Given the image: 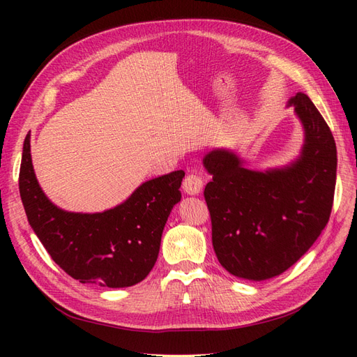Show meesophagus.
<instances>
[{
    "mask_svg": "<svg viewBox=\"0 0 357 357\" xmlns=\"http://www.w3.org/2000/svg\"><path fill=\"white\" fill-rule=\"evenodd\" d=\"M183 189L189 195H198L202 189V178L197 172H189V174L183 180Z\"/></svg>",
    "mask_w": 357,
    "mask_h": 357,
    "instance_id": "1",
    "label": "esophagus"
}]
</instances>
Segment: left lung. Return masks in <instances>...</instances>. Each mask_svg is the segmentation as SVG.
Returning a JSON list of instances; mask_svg holds the SVG:
<instances>
[{
	"label": "left lung",
	"mask_w": 357,
	"mask_h": 357,
	"mask_svg": "<svg viewBox=\"0 0 357 357\" xmlns=\"http://www.w3.org/2000/svg\"><path fill=\"white\" fill-rule=\"evenodd\" d=\"M295 105L305 129L296 162L283 169L250 171L226 150L204 165L213 176L204 198L215 256L226 271L261 282L284 273L325 229L337 180V146L325 119L305 93Z\"/></svg>",
	"instance_id": "obj_1"
}]
</instances>
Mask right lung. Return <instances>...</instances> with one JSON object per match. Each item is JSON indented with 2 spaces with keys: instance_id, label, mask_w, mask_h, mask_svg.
Returning <instances> with one entry per match:
<instances>
[{
  "instance_id": "right-lung-1",
  "label": "right lung",
  "mask_w": 357,
  "mask_h": 357,
  "mask_svg": "<svg viewBox=\"0 0 357 357\" xmlns=\"http://www.w3.org/2000/svg\"><path fill=\"white\" fill-rule=\"evenodd\" d=\"M185 171L143 183L131 197L104 213H68L53 205L38 186L31 162L29 134L24 142L19 192L31 228L50 257L80 283L128 287L152 271L160 236L180 201Z\"/></svg>"
}]
</instances>
